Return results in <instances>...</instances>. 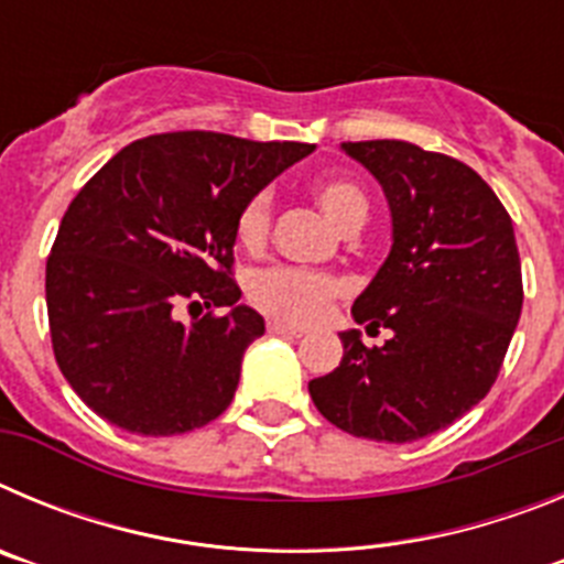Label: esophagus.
Returning <instances> with one entry per match:
<instances>
[{
  "label": "esophagus",
  "mask_w": 564,
  "mask_h": 564,
  "mask_svg": "<svg viewBox=\"0 0 564 564\" xmlns=\"http://www.w3.org/2000/svg\"><path fill=\"white\" fill-rule=\"evenodd\" d=\"M268 333H273V336H293V338L305 336L302 327L285 325V322H279V318H271V322H268Z\"/></svg>",
  "instance_id": "34e87169"
}]
</instances>
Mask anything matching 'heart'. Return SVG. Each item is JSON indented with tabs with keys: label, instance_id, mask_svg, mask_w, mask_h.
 I'll use <instances>...</instances> for the list:
<instances>
[{
	"label": "heart",
	"instance_id": "1",
	"mask_svg": "<svg viewBox=\"0 0 564 564\" xmlns=\"http://www.w3.org/2000/svg\"><path fill=\"white\" fill-rule=\"evenodd\" d=\"M313 197L327 212L333 223L344 231H356L367 220V197L358 186L338 177H325L313 183ZM239 248L246 251H262L271 234V197L265 192L253 194L242 203L234 223ZM344 279L336 273L307 271V268L273 265L251 273L248 279V302L257 311L268 313L293 325H313L330 311V305L344 293Z\"/></svg>",
	"mask_w": 564,
	"mask_h": 564
}]
</instances>
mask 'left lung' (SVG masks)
<instances>
[{
	"mask_svg": "<svg viewBox=\"0 0 564 564\" xmlns=\"http://www.w3.org/2000/svg\"><path fill=\"white\" fill-rule=\"evenodd\" d=\"M381 183L392 251L352 316L390 327L383 347L341 333L336 370L307 383L316 410L356 437L412 443L446 430L495 387L522 311L511 217L480 174L406 141L341 143Z\"/></svg>",
	"mask_w": 564,
	"mask_h": 564,
	"instance_id": "8db88e82",
	"label": "left lung"
}]
</instances>
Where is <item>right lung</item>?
<instances>
[{
	"label": "right lung",
	"mask_w": 564,
	"mask_h": 564,
	"mask_svg": "<svg viewBox=\"0 0 564 564\" xmlns=\"http://www.w3.org/2000/svg\"><path fill=\"white\" fill-rule=\"evenodd\" d=\"M313 149L163 132L84 183L50 248L44 291L58 370L89 410L147 437L200 430L228 410L242 352L265 333L257 311L237 305L234 223ZM200 301L207 313L192 326L176 318Z\"/></svg>",
	"instance_id": "right-lung-1"
}]
</instances>
